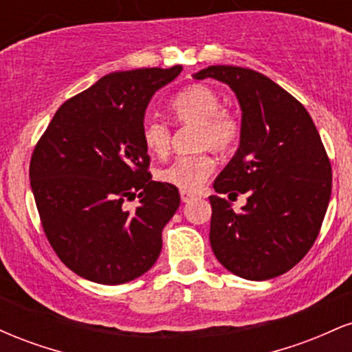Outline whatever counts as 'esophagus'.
Here are the masks:
<instances>
[{
  "instance_id": "obj_1",
  "label": "esophagus",
  "mask_w": 352,
  "mask_h": 352,
  "mask_svg": "<svg viewBox=\"0 0 352 352\" xmlns=\"http://www.w3.org/2000/svg\"><path fill=\"white\" fill-rule=\"evenodd\" d=\"M180 199L184 204H187V201H190L193 199V193L188 192V190H180Z\"/></svg>"
}]
</instances>
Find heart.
I'll return each mask as SVG.
<instances>
[{"label":"heart","mask_w":352,"mask_h":352,"mask_svg":"<svg viewBox=\"0 0 352 352\" xmlns=\"http://www.w3.org/2000/svg\"><path fill=\"white\" fill-rule=\"evenodd\" d=\"M173 122L195 125L193 148L199 152L180 155L157 170V179L182 190H199L215 170V159L208 148L227 153L241 137V122L230 109L221 107L220 94L205 84H193L168 102ZM142 142L153 155H165L170 148L172 129L164 120L147 117L140 129Z\"/></svg>","instance_id":"heart-1"}]
</instances>
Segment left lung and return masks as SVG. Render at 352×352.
<instances>
[{
	"label": "left lung",
	"mask_w": 352,
	"mask_h": 352,
	"mask_svg": "<svg viewBox=\"0 0 352 352\" xmlns=\"http://www.w3.org/2000/svg\"><path fill=\"white\" fill-rule=\"evenodd\" d=\"M193 78L228 84L241 107L240 147L213 188L248 200L235 212L210 197L213 253L245 280L280 276L306 256L328 210L333 172L316 125L300 100L253 69L208 66Z\"/></svg>",
	"instance_id": "8db88e82"
}]
</instances>
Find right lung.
I'll use <instances>...</instances> for the list:
<instances>
[{
    "mask_svg": "<svg viewBox=\"0 0 352 352\" xmlns=\"http://www.w3.org/2000/svg\"><path fill=\"white\" fill-rule=\"evenodd\" d=\"M180 71L104 76L67 99L36 144L30 179L43 230L59 260L86 280L122 285L159 258L180 195L152 180L140 129L148 100ZM137 192L141 205L127 210Z\"/></svg>",
    "mask_w": 352,
    "mask_h": 352,
    "instance_id": "add662e5",
    "label": "right lung"
}]
</instances>
